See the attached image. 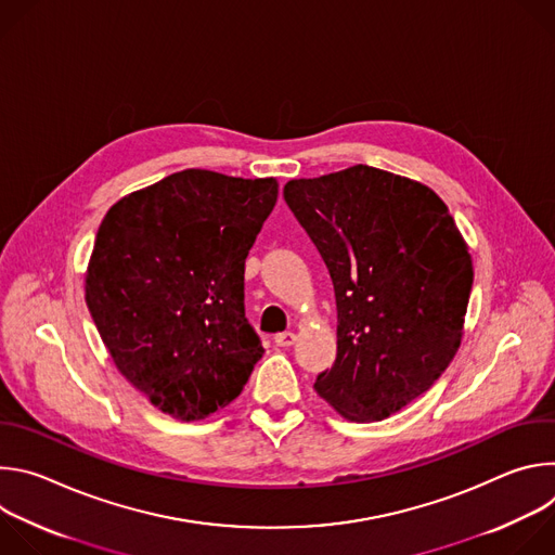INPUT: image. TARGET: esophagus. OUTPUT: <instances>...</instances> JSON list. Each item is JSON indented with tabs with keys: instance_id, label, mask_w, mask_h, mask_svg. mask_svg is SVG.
Returning a JSON list of instances; mask_svg holds the SVG:
<instances>
[{
	"instance_id": "34e87169",
	"label": "esophagus",
	"mask_w": 555,
	"mask_h": 555,
	"mask_svg": "<svg viewBox=\"0 0 555 555\" xmlns=\"http://www.w3.org/2000/svg\"><path fill=\"white\" fill-rule=\"evenodd\" d=\"M296 340H298V336H296L294 332H285V334H276V336H274L276 347H283V349L294 347V345H296Z\"/></svg>"
}]
</instances>
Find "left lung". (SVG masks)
<instances>
[{"label":"left lung","instance_id":"obj_1","mask_svg":"<svg viewBox=\"0 0 555 555\" xmlns=\"http://www.w3.org/2000/svg\"><path fill=\"white\" fill-rule=\"evenodd\" d=\"M283 197L336 294L338 353L313 388L345 420H386L461 345L474 281L463 236L433 189L366 165L289 180Z\"/></svg>","mask_w":555,"mask_h":555}]
</instances>
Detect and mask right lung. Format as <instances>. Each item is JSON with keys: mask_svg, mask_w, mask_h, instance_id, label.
<instances>
[{"mask_svg": "<svg viewBox=\"0 0 555 555\" xmlns=\"http://www.w3.org/2000/svg\"><path fill=\"white\" fill-rule=\"evenodd\" d=\"M276 195L274 178L186 169L101 221L86 274L94 325L127 382L176 420L240 398L266 351L246 319L244 272Z\"/></svg>", "mask_w": 555, "mask_h": 555, "instance_id": "add662e5", "label": "right lung"}]
</instances>
